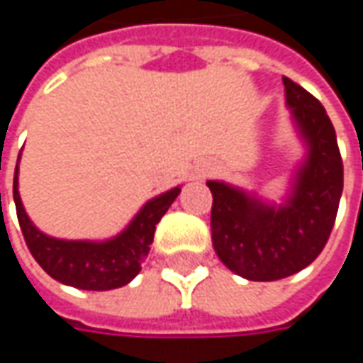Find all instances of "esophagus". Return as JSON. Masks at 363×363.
I'll list each match as a JSON object with an SVG mask.
<instances>
[{
    "instance_id": "1",
    "label": "esophagus",
    "mask_w": 363,
    "mask_h": 363,
    "mask_svg": "<svg viewBox=\"0 0 363 363\" xmlns=\"http://www.w3.org/2000/svg\"><path fill=\"white\" fill-rule=\"evenodd\" d=\"M218 172V165L214 161H203L198 165V169H196V177L198 179H206V177H212V175Z\"/></svg>"
}]
</instances>
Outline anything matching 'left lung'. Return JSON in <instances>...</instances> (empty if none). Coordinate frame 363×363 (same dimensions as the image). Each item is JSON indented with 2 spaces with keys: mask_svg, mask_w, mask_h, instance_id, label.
Here are the masks:
<instances>
[{
  "mask_svg": "<svg viewBox=\"0 0 363 363\" xmlns=\"http://www.w3.org/2000/svg\"><path fill=\"white\" fill-rule=\"evenodd\" d=\"M283 84L286 105L309 145L289 202L272 208L240 189L208 182L214 198V250L232 272L248 281H279L309 267L328 244L342 198V153L325 108L291 78L283 77Z\"/></svg>",
  "mask_w": 363,
  "mask_h": 363,
  "instance_id": "1",
  "label": "left lung"
}]
</instances>
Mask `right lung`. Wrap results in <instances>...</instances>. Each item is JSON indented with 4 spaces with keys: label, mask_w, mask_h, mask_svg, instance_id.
I'll return each instance as SVG.
<instances>
[{
    "label": "right lung",
    "mask_w": 363,
    "mask_h": 363,
    "mask_svg": "<svg viewBox=\"0 0 363 363\" xmlns=\"http://www.w3.org/2000/svg\"><path fill=\"white\" fill-rule=\"evenodd\" d=\"M179 188H174L147 202L143 210L127 226V230L121 232L113 240L106 242L58 240L42 234L30 222L18 191V165L13 175V202H16L18 222L32 257L52 279L84 291L119 289L137 277L151 250L155 226L167 212V208L174 203Z\"/></svg>",
    "instance_id": "obj_1"
}]
</instances>
